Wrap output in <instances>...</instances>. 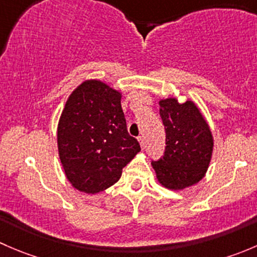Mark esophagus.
<instances>
[{
  "instance_id": "obj_1",
  "label": "esophagus",
  "mask_w": 257,
  "mask_h": 257,
  "mask_svg": "<svg viewBox=\"0 0 257 257\" xmlns=\"http://www.w3.org/2000/svg\"><path fill=\"white\" fill-rule=\"evenodd\" d=\"M138 141H139V143H141V147L144 149V147H145V138H144V137H143V136L139 137Z\"/></svg>"
}]
</instances>
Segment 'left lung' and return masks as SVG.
Returning <instances> with one entry per match:
<instances>
[{
    "mask_svg": "<svg viewBox=\"0 0 257 257\" xmlns=\"http://www.w3.org/2000/svg\"><path fill=\"white\" fill-rule=\"evenodd\" d=\"M160 116L165 128V152L152 165L157 179L170 190L199 183L208 170L214 148L211 131L200 109L191 100L160 99Z\"/></svg>",
    "mask_w": 257,
    "mask_h": 257,
    "instance_id": "left-lung-1",
    "label": "left lung"
}]
</instances>
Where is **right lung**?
Wrapping results in <instances>:
<instances>
[{"mask_svg": "<svg viewBox=\"0 0 257 257\" xmlns=\"http://www.w3.org/2000/svg\"><path fill=\"white\" fill-rule=\"evenodd\" d=\"M121 93L97 79L84 80L67 99L57 129L58 154L74 189L98 194L119 180L141 152L129 136Z\"/></svg>", "mask_w": 257, "mask_h": 257, "instance_id": "obj_1", "label": "right lung"}]
</instances>
